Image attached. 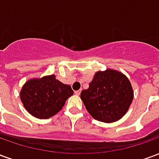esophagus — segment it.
<instances>
[{
	"label": "esophagus",
	"instance_id": "34e87169",
	"mask_svg": "<svg viewBox=\"0 0 159 159\" xmlns=\"http://www.w3.org/2000/svg\"><path fill=\"white\" fill-rule=\"evenodd\" d=\"M80 93H81V90H77V91H75V94H76V95H79Z\"/></svg>",
	"mask_w": 159,
	"mask_h": 159
}]
</instances>
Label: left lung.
<instances>
[{
  "instance_id": "left-lung-1",
  "label": "left lung",
  "mask_w": 159,
  "mask_h": 159,
  "mask_svg": "<svg viewBox=\"0 0 159 159\" xmlns=\"http://www.w3.org/2000/svg\"><path fill=\"white\" fill-rule=\"evenodd\" d=\"M131 83L117 70L97 71L88 89L81 92L89 113L103 123L117 122L126 114L133 101Z\"/></svg>"
}]
</instances>
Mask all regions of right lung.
Returning <instances> with one entry per match:
<instances>
[{
  "instance_id": "right-lung-1",
  "label": "right lung",
  "mask_w": 159,
  "mask_h": 159,
  "mask_svg": "<svg viewBox=\"0 0 159 159\" xmlns=\"http://www.w3.org/2000/svg\"><path fill=\"white\" fill-rule=\"evenodd\" d=\"M71 87L56 79L55 75L29 79L20 90V100L33 117L48 119L59 112L73 94Z\"/></svg>"
}]
</instances>
